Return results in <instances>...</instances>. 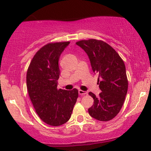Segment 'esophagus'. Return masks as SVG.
<instances>
[{"instance_id":"obj_1","label":"esophagus","mask_w":151,"mask_h":151,"mask_svg":"<svg viewBox=\"0 0 151 151\" xmlns=\"http://www.w3.org/2000/svg\"><path fill=\"white\" fill-rule=\"evenodd\" d=\"M87 93V92L84 91H82V90H79V94L80 96H83V95H86Z\"/></svg>"}]
</instances>
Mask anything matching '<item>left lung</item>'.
<instances>
[{"mask_svg":"<svg viewBox=\"0 0 151 151\" xmlns=\"http://www.w3.org/2000/svg\"><path fill=\"white\" fill-rule=\"evenodd\" d=\"M88 56L93 72L99 74V97L89 92L94 104L88 108L92 117L100 121L113 119L120 111L128 90V80L124 61L110 45L101 40L77 41Z\"/></svg>","mask_w":151,"mask_h":151,"instance_id":"left-lung-1","label":"left lung"}]
</instances>
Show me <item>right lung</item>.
Here are the masks:
<instances>
[{"instance_id": "right-lung-1", "label": "right lung", "mask_w": 151, "mask_h": 151, "mask_svg": "<svg viewBox=\"0 0 151 151\" xmlns=\"http://www.w3.org/2000/svg\"><path fill=\"white\" fill-rule=\"evenodd\" d=\"M70 42L49 43L36 52L27 73L29 96L36 113L45 123L57 127L71 117L78 90L58 89L60 56Z\"/></svg>"}]
</instances>
